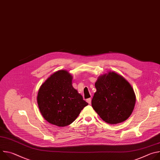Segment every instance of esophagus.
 I'll use <instances>...</instances> for the list:
<instances>
[{"label": "esophagus", "mask_w": 160, "mask_h": 160, "mask_svg": "<svg viewBox=\"0 0 160 160\" xmlns=\"http://www.w3.org/2000/svg\"><path fill=\"white\" fill-rule=\"evenodd\" d=\"M91 101H92V99H91L90 98H88V99H87V102L89 104H91Z\"/></svg>", "instance_id": "esophagus-1"}]
</instances>
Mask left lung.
Masks as SVG:
<instances>
[{"instance_id": "1", "label": "left lung", "mask_w": 160, "mask_h": 160, "mask_svg": "<svg viewBox=\"0 0 160 160\" xmlns=\"http://www.w3.org/2000/svg\"><path fill=\"white\" fill-rule=\"evenodd\" d=\"M92 106L103 121L117 124L125 121L133 112L135 94L128 82L113 72L98 77Z\"/></svg>"}]
</instances>
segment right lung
I'll list each match as a JSON object with an SVG mask.
<instances>
[{"label":"right lung","instance_id":"obj_1","mask_svg":"<svg viewBox=\"0 0 160 160\" xmlns=\"http://www.w3.org/2000/svg\"><path fill=\"white\" fill-rule=\"evenodd\" d=\"M72 76L66 70L51 75L40 86L37 103L42 117L49 123L65 127L73 123L88 105L72 86Z\"/></svg>","mask_w":160,"mask_h":160}]
</instances>
